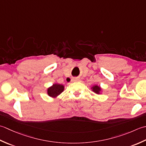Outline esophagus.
Segmentation results:
<instances>
[{
  "mask_svg": "<svg viewBox=\"0 0 146 146\" xmlns=\"http://www.w3.org/2000/svg\"><path fill=\"white\" fill-rule=\"evenodd\" d=\"M79 81V78H73L72 79V82H74V81Z\"/></svg>",
  "mask_w": 146,
  "mask_h": 146,
  "instance_id": "obj_1",
  "label": "esophagus"
}]
</instances>
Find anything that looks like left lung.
Wrapping results in <instances>:
<instances>
[{
	"label": "left lung",
	"instance_id": "8db88e82",
	"mask_svg": "<svg viewBox=\"0 0 146 146\" xmlns=\"http://www.w3.org/2000/svg\"><path fill=\"white\" fill-rule=\"evenodd\" d=\"M91 89H92V91H93L94 93L98 94H100V92L102 91V88H101L100 86H98V85L93 86V87L91 88Z\"/></svg>",
	"mask_w": 146,
	"mask_h": 146
}]
</instances>
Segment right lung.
Wrapping results in <instances>:
<instances>
[{
	"label": "right lung",
	"instance_id": "1",
	"mask_svg": "<svg viewBox=\"0 0 146 146\" xmlns=\"http://www.w3.org/2000/svg\"><path fill=\"white\" fill-rule=\"evenodd\" d=\"M64 90V86L59 84H53L51 87L47 90V93L49 96L52 98H56L61 94Z\"/></svg>",
	"mask_w": 146,
	"mask_h": 146
}]
</instances>
